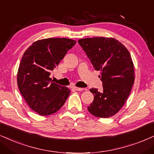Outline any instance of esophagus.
Returning a JSON list of instances; mask_svg holds the SVG:
<instances>
[{
    "instance_id": "esophagus-1",
    "label": "esophagus",
    "mask_w": 154,
    "mask_h": 154,
    "mask_svg": "<svg viewBox=\"0 0 154 154\" xmlns=\"http://www.w3.org/2000/svg\"><path fill=\"white\" fill-rule=\"evenodd\" d=\"M73 89H75V91H83V90H84L83 88H80V87H74Z\"/></svg>"
}]
</instances>
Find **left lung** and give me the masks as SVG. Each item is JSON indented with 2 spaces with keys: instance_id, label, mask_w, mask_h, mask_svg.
<instances>
[{
  "instance_id": "left-lung-1",
  "label": "left lung",
  "mask_w": 154,
  "mask_h": 154,
  "mask_svg": "<svg viewBox=\"0 0 154 154\" xmlns=\"http://www.w3.org/2000/svg\"><path fill=\"white\" fill-rule=\"evenodd\" d=\"M95 70L100 71L103 91L91 89L94 100L87 107L92 115L109 118L116 114L131 92L134 68L131 54L122 42L113 38L95 37L78 40Z\"/></svg>"
}]
</instances>
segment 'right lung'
Masks as SVG:
<instances>
[{
	"label": "right lung",
	"instance_id": "1",
	"mask_svg": "<svg viewBox=\"0 0 154 154\" xmlns=\"http://www.w3.org/2000/svg\"><path fill=\"white\" fill-rule=\"evenodd\" d=\"M77 41L68 38H46L34 42L25 50L19 65L17 83L32 110L40 116L57 112L70 90L52 82L50 72Z\"/></svg>",
	"mask_w": 154,
	"mask_h": 154
}]
</instances>
